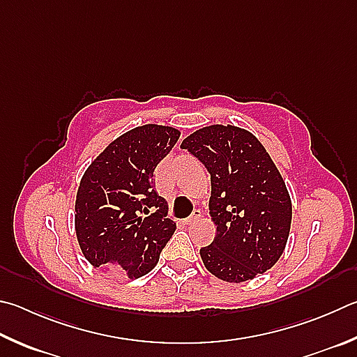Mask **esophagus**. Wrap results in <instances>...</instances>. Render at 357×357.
Segmentation results:
<instances>
[{
  "mask_svg": "<svg viewBox=\"0 0 357 357\" xmlns=\"http://www.w3.org/2000/svg\"><path fill=\"white\" fill-rule=\"evenodd\" d=\"M201 217V211H193V213H192V215L190 217H187L185 220H184V222L187 223V225H192L193 222H195V220H198Z\"/></svg>",
  "mask_w": 357,
  "mask_h": 357,
  "instance_id": "1",
  "label": "esophagus"
}]
</instances>
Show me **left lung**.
Instances as JSON below:
<instances>
[{
  "instance_id": "left-lung-1",
  "label": "left lung",
  "mask_w": 357,
  "mask_h": 357,
  "mask_svg": "<svg viewBox=\"0 0 357 357\" xmlns=\"http://www.w3.org/2000/svg\"><path fill=\"white\" fill-rule=\"evenodd\" d=\"M211 174L209 213L217 236L199 250L204 267L228 282L270 270L286 248L291 201L264 145L246 129L212 125L181 144Z\"/></svg>"
}]
</instances>
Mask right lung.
Instances as JSON below:
<instances>
[{
    "instance_id": "right-lung-1",
    "label": "right lung",
    "mask_w": 357,
    "mask_h": 357,
    "mask_svg": "<svg viewBox=\"0 0 357 357\" xmlns=\"http://www.w3.org/2000/svg\"><path fill=\"white\" fill-rule=\"evenodd\" d=\"M179 135L172 126H137L89 165L76 193L75 229L93 267L131 280L156 267L176 223L167 218V201L154 190L153 173Z\"/></svg>"
}]
</instances>
